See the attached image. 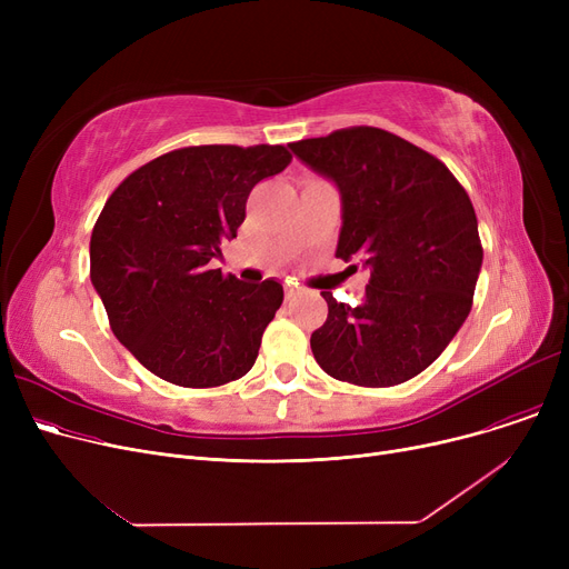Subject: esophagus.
<instances>
[{
  "label": "esophagus",
  "mask_w": 569,
  "mask_h": 569,
  "mask_svg": "<svg viewBox=\"0 0 569 569\" xmlns=\"http://www.w3.org/2000/svg\"><path fill=\"white\" fill-rule=\"evenodd\" d=\"M300 292H302V288L297 283H286V300H292V297L300 295Z\"/></svg>",
  "instance_id": "obj_1"
}]
</instances>
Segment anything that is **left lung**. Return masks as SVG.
Masks as SVG:
<instances>
[{"mask_svg":"<svg viewBox=\"0 0 569 569\" xmlns=\"http://www.w3.org/2000/svg\"><path fill=\"white\" fill-rule=\"evenodd\" d=\"M341 196L337 258L371 272L362 305L322 292L330 313L311 335L325 373L390 387L422 373L472 307L482 244L472 202L442 161L376 127L290 144Z\"/></svg>","mask_w":569,"mask_h":569,"instance_id":"1","label":"left lung"}]
</instances>
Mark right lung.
I'll return each instance as SVG.
<instances>
[{
    "label": "right lung",
    "mask_w": 569,
    "mask_h": 569,
    "mask_svg": "<svg viewBox=\"0 0 569 569\" xmlns=\"http://www.w3.org/2000/svg\"><path fill=\"white\" fill-rule=\"evenodd\" d=\"M290 161L283 144L184 147L144 163L108 198L89 277L114 337L147 371L217 387L253 367L283 286L244 283L209 262L237 237L251 189Z\"/></svg>",
    "instance_id": "right-lung-1"
}]
</instances>
